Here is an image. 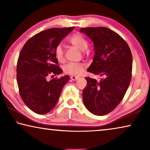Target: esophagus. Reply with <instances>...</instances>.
Returning <instances> with one entry per match:
<instances>
[{
  "label": "esophagus",
  "instance_id": "1",
  "mask_svg": "<svg viewBox=\"0 0 150 150\" xmlns=\"http://www.w3.org/2000/svg\"><path fill=\"white\" fill-rule=\"evenodd\" d=\"M70 77H71V79L73 80V81H75V80H77L78 78H79L78 77H77V76H74V75H71Z\"/></svg>",
  "mask_w": 150,
  "mask_h": 150
}]
</instances>
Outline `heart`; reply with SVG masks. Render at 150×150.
Listing matches in <instances>:
<instances>
[{"label":"heart","instance_id":"b5f03b06","mask_svg":"<svg viewBox=\"0 0 150 150\" xmlns=\"http://www.w3.org/2000/svg\"><path fill=\"white\" fill-rule=\"evenodd\" d=\"M68 42L72 44L73 46H75L76 48L79 49L80 50L83 51L88 48V42L83 35L79 33H76L71 35L69 38ZM54 56L58 61L63 62L64 60V50L61 45H58L54 49ZM85 65L83 63H75V62H70L64 65L63 70L64 73L67 74L71 75H79L83 72Z\"/></svg>","mask_w":150,"mask_h":150}]
</instances>
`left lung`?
<instances>
[{
	"mask_svg": "<svg viewBox=\"0 0 150 150\" xmlns=\"http://www.w3.org/2000/svg\"><path fill=\"white\" fill-rule=\"evenodd\" d=\"M91 40L94 48L93 62L88 71L102 78L86 77L83 100L93 115H106L112 111L123 98L131 79L133 58L130 48L118 33L104 27L81 28Z\"/></svg>",
	"mask_w": 150,
	"mask_h": 150,
	"instance_id": "left-lung-1",
	"label": "left lung"
}]
</instances>
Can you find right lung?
Instances as JSON below:
<instances>
[{"label": "right lung", "mask_w": 150, "mask_h": 150, "mask_svg": "<svg viewBox=\"0 0 150 150\" xmlns=\"http://www.w3.org/2000/svg\"><path fill=\"white\" fill-rule=\"evenodd\" d=\"M74 28L42 31L29 39L20 52L17 65L19 94L26 106L35 113L44 115L52 110L62 88L69 81V75L50 81H47L46 77L62 73L54 56V49Z\"/></svg>", "instance_id": "1"}]
</instances>
